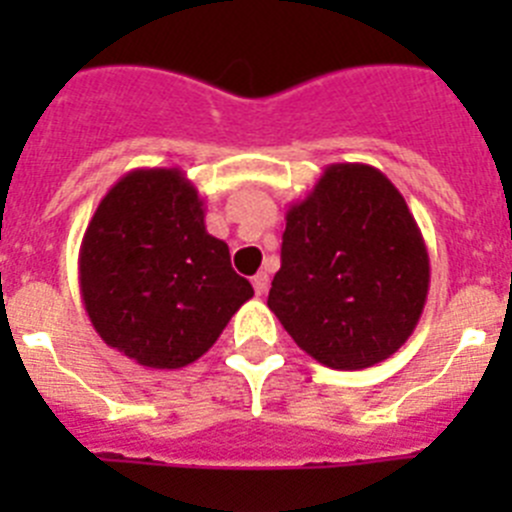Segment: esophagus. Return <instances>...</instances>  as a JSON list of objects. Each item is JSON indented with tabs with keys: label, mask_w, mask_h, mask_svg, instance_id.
Returning <instances> with one entry per match:
<instances>
[{
	"label": "esophagus",
	"mask_w": 512,
	"mask_h": 512,
	"mask_svg": "<svg viewBox=\"0 0 512 512\" xmlns=\"http://www.w3.org/2000/svg\"><path fill=\"white\" fill-rule=\"evenodd\" d=\"M251 284H253V289H256V295L264 297L266 289H269V274H266V271H259V274L251 279Z\"/></svg>",
	"instance_id": "1"
}]
</instances>
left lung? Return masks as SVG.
I'll return each instance as SVG.
<instances>
[{
  "label": "left lung",
  "instance_id": "obj_1",
  "mask_svg": "<svg viewBox=\"0 0 512 512\" xmlns=\"http://www.w3.org/2000/svg\"><path fill=\"white\" fill-rule=\"evenodd\" d=\"M428 284V248L395 184L369 164H330L289 205L266 305L305 354L354 372L413 336Z\"/></svg>",
  "mask_w": 512,
  "mask_h": 512
}]
</instances>
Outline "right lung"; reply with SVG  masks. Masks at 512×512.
<instances>
[{
    "label": "right lung",
    "instance_id": "add662e5",
    "mask_svg": "<svg viewBox=\"0 0 512 512\" xmlns=\"http://www.w3.org/2000/svg\"><path fill=\"white\" fill-rule=\"evenodd\" d=\"M79 287L99 338L148 369L200 359L253 297L182 169H133L112 184L81 238Z\"/></svg>",
    "mask_w": 512,
    "mask_h": 512
}]
</instances>
